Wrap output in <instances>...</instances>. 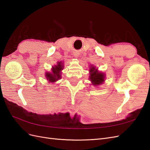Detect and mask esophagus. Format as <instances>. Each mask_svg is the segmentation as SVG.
Here are the masks:
<instances>
[{"label": "esophagus", "mask_w": 150, "mask_h": 150, "mask_svg": "<svg viewBox=\"0 0 150 150\" xmlns=\"http://www.w3.org/2000/svg\"><path fill=\"white\" fill-rule=\"evenodd\" d=\"M74 56L75 57H79V53H78V52H75L74 54Z\"/></svg>", "instance_id": "esophagus-1"}]
</instances>
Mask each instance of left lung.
<instances>
[{
    "label": "left lung",
    "mask_w": 150,
    "mask_h": 150,
    "mask_svg": "<svg viewBox=\"0 0 150 150\" xmlns=\"http://www.w3.org/2000/svg\"><path fill=\"white\" fill-rule=\"evenodd\" d=\"M90 76L89 79L92 83L94 86H98L104 82L105 75L103 73L99 72L98 69H96L95 67H92L90 68Z\"/></svg>",
    "instance_id": "obj_1"
}]
</instances>
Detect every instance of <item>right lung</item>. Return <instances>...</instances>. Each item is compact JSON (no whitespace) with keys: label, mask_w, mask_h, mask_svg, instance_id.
<instances>
[{"label":"right lung","mask_w":150,"mask_h":150,"mask_svg":"<svg viewBox=\"0 0 150 150\" xmlns=\"http://www.w3.org/2000/svg\"><path fill=\"white\" fill-rule=\"evenodd\" d=\"M63 65L61 62L57 63V65L53 67L52 73H46V78L49 82H54L61 79V71L63 70Z\"/></svg>","instance_id":"obj_1"}]
</instances>
